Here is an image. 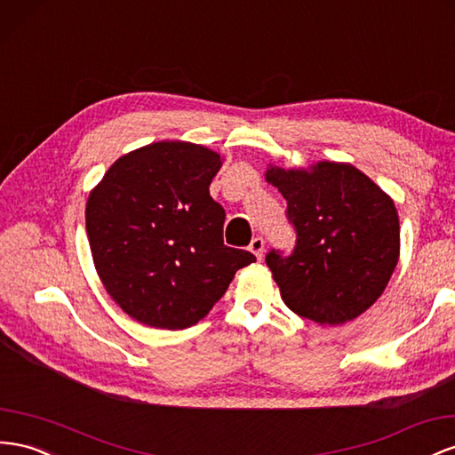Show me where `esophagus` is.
Returning <instances> with one entry per match:
<instances>
[{"label": "esophagus", "instance_id": "34e87169", "mask_svg": "<svg viewBox=\"0 0 455 455\" xmlns=\"http://www.w3.org/2000/svg\"><path fill=\"white\" fill-rule=\"evenodd\" d=\"M249 249L258 258V260H262V256H264V239L262 237H254L251 241V244H249Z\"/></svg>", "mask_w": 455, "mask_h": 455}]
</instances>
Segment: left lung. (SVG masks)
<instances>
[{
    "mask_svg": "<svg viewBox=\"0 0 455 455\" xmlns=\"http://www.w3.org/2000/svg\"><path fill=\"white\" fill-rule=\"evenodd\" d=\"M266 180L285 197L287 222L297 235L291 254H266L281 299L319 325H340L363 314L398 264L395 203L350 164L325 161L312 172L269 168Z\"/></svg>",
    "mask_w": 455,
    "mask_h": 455,
    "instance_id": "8db88e82",
    "label": "left lung"
}]
</instances>
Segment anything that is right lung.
Here are the masks:
<instances>
[{
  "label": "right lung",
  "instance_id": "right-lung-1",
  "mask_svg": "<svg viewBox=\"0 0 455 455\" xmlns=\"http://www.w3.org/2000/svg\"><path fill=\"white\" fill-rule=\"evenodd\" d=\"M220 155L161 141L120 156L85 204V231L107 292L136 322L186 329L256 256L224 244L211 186Z\"/></svg>",
  "mask_w": 455,
  "mask_h": 455
}]
</instances>
